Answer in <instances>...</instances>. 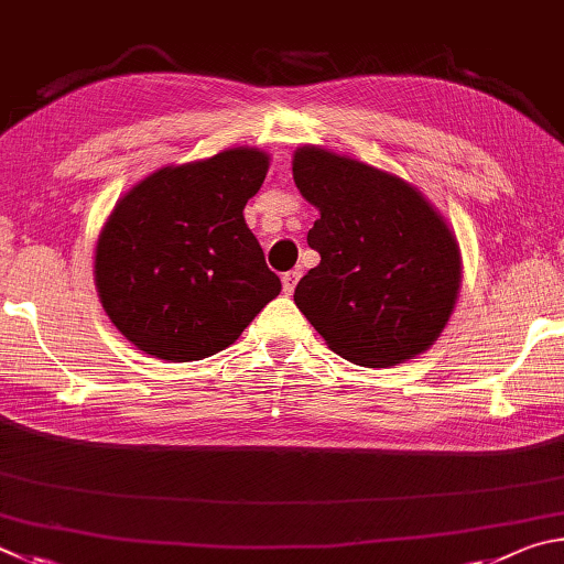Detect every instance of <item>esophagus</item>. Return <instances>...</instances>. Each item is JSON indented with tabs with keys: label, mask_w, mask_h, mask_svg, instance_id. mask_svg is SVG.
<instances>
[{
	"label": "esophagus",
	"mask_w": 564,
	"mask_h": 564,
	"mask_svg": "<svg viewBox=\"0 0 564 564\" xmlns=\"http://www.w3.org/2000/svg\"><path fill=\"white\" fill-rule=\"evenodd\" d=\"M300 276H302V272H297V270L282 274V290H284V294H292L294 292V288H297V282H300Z\"/></svg>",
	"instance_id": "34e87169"
}]
</instances>
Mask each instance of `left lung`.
<instances>
[{
  "instance_id": "8db88e82",
  "label": "left lung",
  "mask_w": 564,
  "mask_h": 564,
  "mask_svg": "<svg viewBox=\"0 0 564 564\" xmlns=\"http://www.w3.org/2000/svg\"><path fill=\"white\" fill-rule=\"evenodd\" d=\"M294 183L319 217L307 235L322 262L294 302L332 351L383 369L426 351L460 288L456 237L409 183L351 158L304 145Z\"/></svg>"
}]
</instances>
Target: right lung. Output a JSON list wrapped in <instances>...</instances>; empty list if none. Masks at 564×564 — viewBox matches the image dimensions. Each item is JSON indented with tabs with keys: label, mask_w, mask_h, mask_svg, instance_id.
Returning <instances> with one entry per match:
<instances>
[{
	"label": "right lung",
	"mask_w": 564,
	"mask_h": 564,
	"mask_svg": "<svg viewBox=\"0 0 564 564\" xmlns=\"http://www.w3.org/2000/svg\"><path fill=\"white\" fill-rule=\"evenodd\" d=\"M270 158L232 148L163 167L118 200L96 245V288L116 329L165 361L223 351L282 290L242 210Z\"/></svg>",
	"instance_id": "right-lung-1"
}]
</instances>
